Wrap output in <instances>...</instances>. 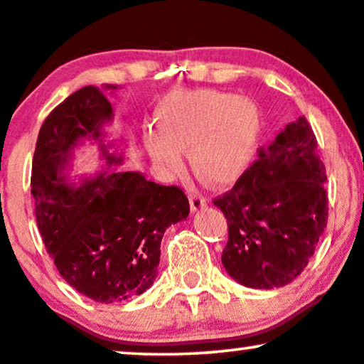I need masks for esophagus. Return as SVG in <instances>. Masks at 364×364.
I'll return each mask as SVG.
<instances>
[{"instance_id": "esophagus-1", "label": "esophagus", "mask_w": 364, "mask_h": 364, "mask_svg": "<svg viewBox=\"0 0 364 364\" xmlns=\"http://www.w3.org/2000/svg\"><path fill=\"white\" fill-rule=\"evenodd\" d=\"M189 203H191V209L192 210H197V209H200V208H204L205 204H208V199H205V197L200 194L199 191H189Z\"/></svg>"}]
</instances>
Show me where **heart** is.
Segmentation results:
<instances>
[{"label":"heart","mask_w":364,"mask_h":364,"mask_svg":"<svg viewBox=\"0 0 364 364\" xmlns=\"http://www.w3.org/2000/svg\"><path fill=\"white\" fill-rule=\"evenodd\" d=\"M156 128H146L143 141L161 172L183 168L192 148L196 172L214 186L235 182L248 167L262 132V114L253 101L213 91H175L156 109Z\"/></svg>","instance_id":"heart-1"}]
</instances>
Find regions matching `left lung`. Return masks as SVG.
<instances>
[{
  "label": "left lung",
  "instance_id": "obj_1",
  "mask_svg": "<svg viewBox=\"0 0 364 364\" xmlns=\"http://www.w3.org/2000/svg\"><path fill=\"white\" fill-rule=\"evenodd\" d=\"M326 181L317 138L300 116L213 200L226 218L221 259L236 282L275 289L304 272L327 226Z\"/></svg>",
  "mask_w": 364,
  "mask_h": 364
}]
</instances>
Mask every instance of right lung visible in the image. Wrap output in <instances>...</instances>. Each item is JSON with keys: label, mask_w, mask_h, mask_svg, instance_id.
<instances>
[{"label": "right lung", "mask_w": 364, "mask_h": 364, "mask_svg": "<svg viewBox=\"0 0 364 364\" xmlns=\"http://www.w3.org/2000/svg\"><path fill=\"white\" fill-rule=\"evenodd\" d=\"M111 116L100 87L70 94L45 118L31 165L35 218L47 253L67 284L102 304L140 295L154 284L164 232L191 209L181 187L138 172H105L67 186L60 170L70 150L80 138L100 136Z\"/></svg>", "instance_id": "obj_1"}]
</instances>
